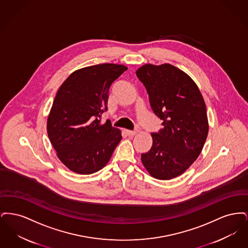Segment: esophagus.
<instances>
[{
    "mask_svg": "<svg viewBox=\"0 0 248 248\" xmlns=\"http://www.w3.org/2000/svg\"><path fill=\"white\" fill-rule=\"evenodd\" d=\"M138 133V130H126V134H127V136H129V137H133V136H135L136 134Z\"/></svg>",
    "mask_w": 248,
    "mask_h": 248,
    "instance_id": "esophagus-1",
    "label": "esophagus"
}]
</instances>
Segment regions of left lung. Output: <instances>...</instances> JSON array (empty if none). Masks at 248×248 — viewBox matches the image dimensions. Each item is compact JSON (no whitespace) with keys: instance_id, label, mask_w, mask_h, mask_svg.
I'll use <instances>...</instances> for the list:
<instances>
[{"instance_id":"left-lung-1","label":"left lung","mask_w":248,"mask_h":248,"mask_svg":"<svg viewBox=\"0 0 248 248\" xmlns=\"http://www.w3.org/2000/svg\"><path fill=\"white\" fill-rule=\"evenodd\" d=\"M137 76L163 127L152 133L153 146L142 164L158 179L183 174L198 158L208 134L206 107L196 83L173 65L146 64Z\"/></svg>"}]
</instances>
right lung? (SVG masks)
I'll return each mask as SVG.
<instances>
[{
  "instance_id": "right-lung-1",
  "label": "right lung",
  "mask_w": 248,
  "mask_h": 248,
  "mask_svg": "<svg viewBox=\"0 0 248 248\" xmlns=\"http://www.w3.org/2000/svg\"><path fill=\"white\" fill-rule=\"evenodd\" d=\"M127 70L98 64L72 72L61 84L47 119L48 138L70 170L89 175L102 169L122 140L121 131L101 115L110 85Z\"/></svg>"
}]
</instances>
